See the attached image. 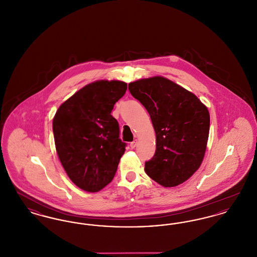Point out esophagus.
<instances>
[{
  "instance_id": "34e87169",
  "label": "esophagus",
  "mask_w": 257,
  "mask_h": 257,
  "mask_svg": "<svg viewBox=\"0 0 257 257\" xmlns=\"http://www.w3.org/2000/svg\"><path fill=\"white\" fill-rule=\"evenodd\" d=\"M137 145H138V141L135 140L134 142H132L130 144V147H131V148H135V147H137Z\"/></svg>"
}]
</instances>
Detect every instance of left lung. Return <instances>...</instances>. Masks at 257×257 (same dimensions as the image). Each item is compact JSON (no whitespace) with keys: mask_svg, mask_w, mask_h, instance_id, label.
<instances>
[{"mask_svg":"<svg viewBox=\"0 0 257 257\" xmlns=\"http://www.w3.org/2000/svg\"><path fill=\"white\" fill-rule=\"evenodd\" d=\"M147 109L156 133V151L146 162L147 175L164 187L188 180L200 167L207 146L210 114L196 95L164 77L129 84Z\"/></svg>","mask_w":257,"mask_h":257,"instance_id":"8db88e82","label":"left lung"}]
</instances>
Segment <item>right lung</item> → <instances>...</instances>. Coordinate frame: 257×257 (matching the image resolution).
Segmentation results:
<instances>
[{
  "mask_svg": "<svg viewBox=\"0 0 257 257\" xmlns=\"http://www.w3.org/2000/svg\"><path fill=\"white\" fill-rule=\"evenodd\" d=\"M127 84L101 80L63 102L53 119L57 153L68 177L80 189L95 193L112 180L126 144L110 114Z\"/></svg>",
  "mask_w": 257,
  "mask_h": 257,
  "instance_id": "obj_1",
  "label": "right lung"
}]
</instances>
